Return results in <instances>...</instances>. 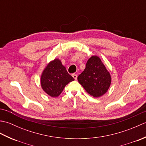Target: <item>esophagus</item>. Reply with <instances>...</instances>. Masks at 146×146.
Segmentation results:
<instances>
[{
    "mask_svg": "<svg viewBox=\"0 0 146 146\" xmlns=\"http://www.w3.org/2000/svg\"><path fill=\"white\" fill-rule=\"evenodd\" d=\"M72 76L73 77L74 79H75V80H76V79H77V75H76V74H75V73L72 74Z\"/></svg>",
    "mask_w": 146,
    "mask_h": 146,
    "instance_id": "obj_1",
    "label": "esophagus"
}]
</instances>
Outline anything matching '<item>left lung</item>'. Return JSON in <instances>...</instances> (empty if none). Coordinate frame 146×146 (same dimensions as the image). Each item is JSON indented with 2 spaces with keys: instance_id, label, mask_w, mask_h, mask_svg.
Here are the masks:
<instances>
[{
  "instance_id": "obj_1",
  "label": "left lung",
  "mask_w": 146,
  "mask_h": 146,
  "mask_svg": "<svg viewBox=\"0 0 146 146\" xmlns=\"http://www.w3.org/2000/svg\"><path fill=\"white\" fill-rule=\"evenodd\" d=\"M78 81L88 94L98 98L106 94L111 78L101 59L92 56L87 61L84 71L78 76Z\"/></svg>"
}]
</instances>
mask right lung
<instances>
[{"instance_id":"1","label":"right lung","mask_w":146,"mask_h":146,"mask_svg":"<svg viewBox=\"0 0 146 146\" xmlns=\"http://www.w3.org/2000/svg\"><path fill=\"white\" fill-rule=\"evenodd\" d=\"M75 80L67 72L61 60L55 58L46 65L41 76L43 90L51 97H57L68 83Z\"/></svg>"}]
</instances>
